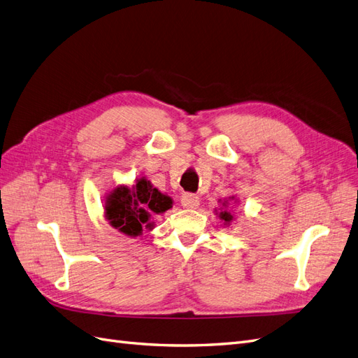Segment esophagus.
<instances>
[{
    "label": "esophagus",
    "instance_id": "esophagus-1",
    "mask_svg": "<svg viewBox=\"0 0 358 358\" xmlns=\"http://www.w3.org/2000/svg\"><path fill=\"white\" fill-rule=\"evenodd\" d=\"M180 203L183 208L187 209H197L200 206V199L196 196V194H183Z\"/></svg>",
    "mask_w": 358,
    "mask_h": 358
}]
</instances>
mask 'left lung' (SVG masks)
I'll return each instance as SVG.
<instances>
[{"label": "left lung", "instance_id": "1", "mask_svg": "<svg viewBox=\"0 0 358 358\" xmlns=\"http://www.w3.org/2000/svg\"><path fill=\"white\" fill-rule=\"evenodd\" d=\"M218 203H221V208L215 209V215H218L224 227H230L236 221V213L233 212V208L236 204H239V199L236 196H230L229 199L220 200Z\"/></svg>", "mask_w": 358, "mask_h": 358}]
</instances>
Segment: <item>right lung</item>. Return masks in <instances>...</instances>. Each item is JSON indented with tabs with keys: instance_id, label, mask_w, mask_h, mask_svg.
<instances>
[{
	"instance_id": "1",
	"label": "right lung",
	"mask_w": 358,
	"mask_h": 358,
	"mask_svg": "<svg viewBox=\"0 0 358 358\" xmlns=\"http://www.w3.org/2000/svg\"><path fill=\"white\" fill-rule=\"evenodd\" d=\"M104 218L115 230L128 237H140L143 230H154V215H161L173 208V200L157 189L145 176L133 187L117 185L103 201Z\"/></svg>"
}]
</instances>
